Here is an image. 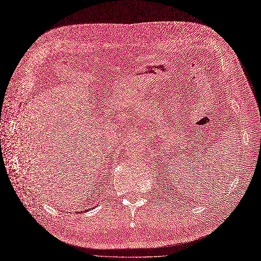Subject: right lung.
Segmentation results:
<instances>
[{"label": "right lung", "instance_id": "right-lung-1", "mask_svg": "<svg viewBox=\"0 0 261 261\" xmlns=\"http://www.w3.org/2000/svg\"><path fill=\"white\" fill-rule=\"evenodd\" d=\"M92 208H93V207H90V210H92Z\"/></svg>", "mask_w": 261, "mask_h": 261}]
</instances>
